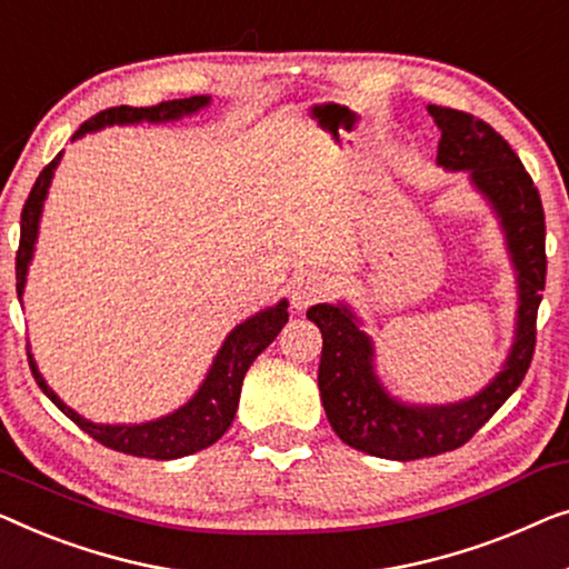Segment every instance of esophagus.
I'll return each instance as SVG.
<instances>
[{"label":"esophagus","mask_w":569,"mask_h":569,"mask_svg":"<svg viewBox=\"0 0 569 569\" xmlns=\"http://www.w3.org/2000/svg\"><path fill=\"white\" fill-rule=\"evenodd\" d=\"M330 281L322 273H301L291 286V301L296 309H309L330 293Z\"/></svg>","instance_id":"1"}]
</instances>
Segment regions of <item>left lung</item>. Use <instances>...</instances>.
Returning a JSON list of instances; mask_svg holds the SVG:
<instances>
[{
    "mask_svg": "<svg viewBox=\"0 0 569 569\" xmlns=\"http://www.w3.org/2000/svg\"><path fill=\"white\" fill-rule=\"evenodd\" d=\"M428 110L441 128L438 164L469 170L471 182L500 216L518 270L521 307L516 346L498 379L477 397L448 407H405L389 399L373 376L371 340L358 330L353 315L335 303L307 311L322 332L317 381L332 430L342 443L395 461L428 459L463 446L521 387L536 350V315L547 283L543 206L521 159L482 118L441 106Z\"/></svg>",
    "mask_w": 569,
    "mask_h": 569,
    "instance_id": "left-lung-1",
    "label": "left lung"
}]
</instances>
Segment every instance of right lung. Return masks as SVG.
Segmentation results:
<instances>
[{
    "mask_svg": "<svg viewBox=\"0 0 569 569\" xmlns=\"http://www.w3.org/2000/svg\"><path fill=\"white\" fill-rule=\"evenodd\" d=\"M203 106H208V98L196 94V98L167 100L149 108H131V106L106 108L100 110L98 116H92L90 121L79 126L74 139L87 131H94V128L113 126V123L174 121V118L180 116L196 113V110ZM56 164H59V157L51 159V162L43 167L41 174H38L36 186L30 188L26 206H22L20 247H18V258H14L18 296L22 293V286H26L28 262L33 258V244L38 234V219H41L46 190L51 186ZM286 307L288 303L281 301L278 307L260 311V315H254L252 319H247V322L239 325L237 330H231L227 342H223L219 350V356H216L211 371L206 376L203 387L198 389V395L190 399L186 407H180L178 412L167 415L162 420L143 422V426H94V422L79 418L74 410H69V407L46 387L43 376L38 373L36 368L33 356H28V363H30V371H33V379L38 381V387L46 391V397L98 443L121 453L141 456V459H157V461L180 459V456L196 453L201 451V448L216 443L223 433H227L231 420H234L239 391H242L247 368H250L254 358H258L262 350L278 338L281 327L288 322Z\"/></svg>",
    "mask_w": 569,
    "mask_h": 569,
    "instance_id": "obj_1",
    "label": "right lung"
}]
</instances>
